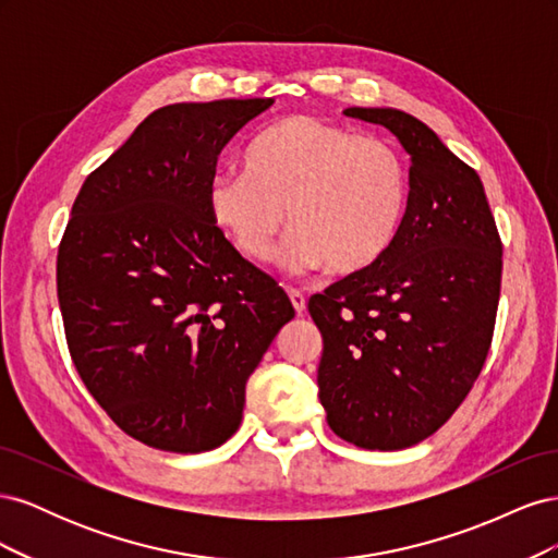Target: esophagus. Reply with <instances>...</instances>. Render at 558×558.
Masks as SVG:
<instances>
[{
  "label": "esophagus",
  "mask_w": 558,
  "mask_h": 558,
  "mask_svg": "<svg viewBox=\"0 0 558 558\" xmlns=\"http://www.w3.org/2000/svg\"><path fill=\"white\" fill-rule=\"evenodd\" d=\"M289 298H291V305H293V310H295L298 314H305V310H307L305 295H302V293H300V291H295V289H289Z\"/></svg>",
  "instance_id": "1"
}]
</instances>
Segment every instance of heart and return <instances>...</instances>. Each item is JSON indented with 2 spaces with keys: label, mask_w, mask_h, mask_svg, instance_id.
<instances>
[{
  "label": "heart",
  "mask_w": 558,
  "mask_h": 558,
  "mask_svg": "<svg viewBox=\"0 0 558 558\" xmlns=\"http://www.w3.org/2000/svg\"><path fill=\"white\" fill-rule=\"evenodd\" d=\"M205 205L211 223L253 263L272 258L291 221L286 265L351 277L375 267L398 240L410 172L400 150L377 134L295 113L251 140L244 167L209 179Z\"/></svg>",
  "instance_id": "obj_1"
}]
</instances>
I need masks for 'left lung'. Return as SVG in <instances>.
I'll return each mask as SVG.
<instances>
[{"label": "left lung", "mask_w": 558, "mask_h": 558, "mask_svg": "<svg viewBox=\"0 0 558 558\" xmlns=\"http://www.w3.org/2000/svg\"><path fill=\"white\" fill-rule=\"evenodd\" d=\"M344 116L386 128L410 156V207L391 251L310 300L324 337L318 400L342 440L393 451L426 440L480 377L496 324L502 244L480 174L418 118Z\"/></svg>", "instance_id": "left-lung-1"}]
</instances>
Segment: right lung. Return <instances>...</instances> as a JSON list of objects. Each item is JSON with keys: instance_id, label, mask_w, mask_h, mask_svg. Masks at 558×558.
<instances>
[{"instance_id": "1", "label": "right lung", "mask_w": 558, "mask_h": 558, "mask_svg": "<svg viewBox=\"0 0 558 558\" xmlns=\"http://www.w3.org/2000/svg\"><path fill=\"white\" fill-rule=\"evenodd\" d=\"M275 99L170 105L83 181L58 300L83 384L148 447L197 453L240 428L244 388L295 316L207 214L223 146Z\"/></svg>"}]
</instances>
